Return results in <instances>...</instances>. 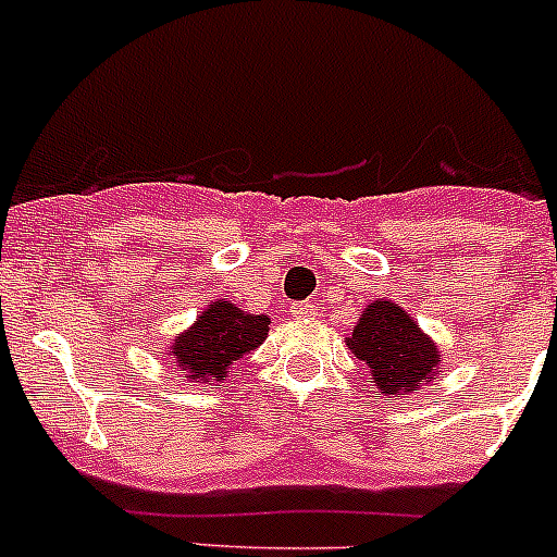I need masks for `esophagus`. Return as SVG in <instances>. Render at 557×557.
<instances>
[{"mask_svg":"<svg viewBox=\"0 0 557 557\" xmlns=\"http://www.w3.org/2000/svg\"><path fill=\"white\" fill-rule=\"evenodd\" d=\"M290 314H294V318H310V314H314V307L312 305H294L290 307Z\"/></svg>","mask_w":557,"mask_h":557,"instance_id":"esophagus-1","label":"esophagus"}]
</instances>
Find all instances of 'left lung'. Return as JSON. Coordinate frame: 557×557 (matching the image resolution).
<instances>
[{
	"instance_id": "1",
	"label": "left lung",
	"mask_w": 557,
	"mask_h": 557,
	"mask_svg": "<svg viewBox=\"0 0 557 557\" xmlns=\"http://www.w3.org/2000/svg\"><path fill=\"white\" fill-rule=\"evenodd\" d=\"M345 342L385 398H407L440 377V345L391 299L372 301Z\"/></svg>"
}]
</instances>
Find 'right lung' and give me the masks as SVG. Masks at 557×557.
<instances>
[{
	"mask_svg": "<svg viewBox=\"0 0 557 557\" xmlns=\"http://www.w3.org/2000/svg\"><path fill=\"white\" fill-rule=\"evenodd\" d=\"M272 320L245 312L226 299H215L196 314L194 323L170 342L164 356L188 383L212 385L228 377V369L263 345Z\"/></svg>",
	"mask_w": 557,
	"mask_h": 557,
	"instance_id": "add662e5",
	"label": "right lung"
}]
</instances>
